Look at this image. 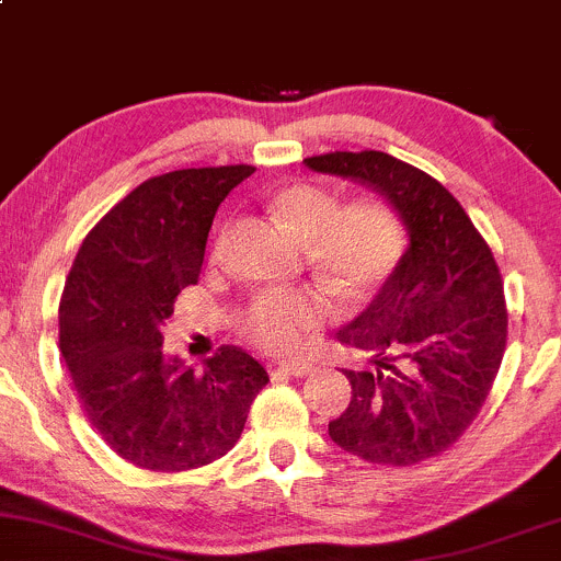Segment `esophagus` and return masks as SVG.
Masks as SVG:
<instances>
[{
    "instance_id": "obj_1",
    "label": "esophagus",
    "mask_w": 561,
    "mask_h": 561,
    "mask_svg": "<svg viewBox=\"0 0 561 561\" xmlns=\"http://www.w3.org/2000/svg\"><path fill=\"white\" fill-rule=\"evenodd\" d=\"M278 366L283 371H286V375H291V377H305V375H310L312 369H316V364H312V360H302V358L278 360Z\"/></svg>"
}]
</instances>
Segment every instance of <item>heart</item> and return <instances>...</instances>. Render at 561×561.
<instances>
[{"label":"heart","mask_w":561,"mask_h":561,"mask_svg":"<svg viewBox=\"0 0 561 561\" xmlns=\"http://www.w3.org/2000/svg\"><path fill=\"white\" fill-rule=\"evenodd\" d=\"M270 210L307 243V262L340 297H369L399 267L407 230L385 197L342 203L329 186L294 182L270 197ZM334 316L323 288H267L240 312L238 327L270 353L305 347Z\"/></svg>","instance_id":"obj_1"}]
</instances>
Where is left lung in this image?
<instances>
[{
  "mask_svg": "<svg viewBox=\"0 0 561 561\" xmlns=\"http://www.w3.org/2000/svg\"><path fill=\"white\" fill-rule=\"evenodd\" d=\"M318 173L358 179L401 214L409 249L371 305L336 331L364 355L351 403L329 423L336 447L377 466H414L471 427L508 340L503 275L447 186L375 149L307 158Z\"/></svg>",
  "mask_w": 561,
  "mask_h": 561,
  "instance_id": "obj_1",
  "label": "left lung"
}]
</instances>
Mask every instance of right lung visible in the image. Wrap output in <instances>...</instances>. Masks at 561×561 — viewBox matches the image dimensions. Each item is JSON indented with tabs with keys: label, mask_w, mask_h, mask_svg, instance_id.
Returning a JSON list of instances; mask_svg holds the SVG:
<instances>
[{
	"label": "right lung",
	"mask_w": 561,
	"mask_h": 561,
	"mask_svg": "<svg viewBox=\"0 0 561 561\" xmlns=\"http://www.w3.org/2000/svg\"><path fill=\"white\" fill-rule=\"evenodd\" d=\"M254 165L184 168L141 182L82 240L58 307V347L82 414L114 455L179 473L238 444L259 390L254 355L221 345L203 369L162 353L182 288L195 286L216 208Z\"/></svg>",
	"instance_id": "obj_1"
}]
</instances>
